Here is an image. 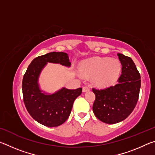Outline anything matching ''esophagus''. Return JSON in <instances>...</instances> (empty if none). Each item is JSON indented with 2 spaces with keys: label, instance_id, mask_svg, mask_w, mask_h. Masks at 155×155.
<instances>
[{
  "label": "esophagus",
  "instance_id": "esophagus-1",
  "mask_svg": "<svg viewBox=\"0 0 155 155\" xmlns=\"http://www.w3.org/2000/svg\"><path fill=\"white\" fill-rule=\"evenodd\" d=\"M90 87H89V86H84V87H83V92H86V91H90Z\"/></svg>",
  "mask_w": 155,
  "mask_h": 155
}]
</instances>
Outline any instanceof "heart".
I'll return each instance as SVG.
<instances>
[{
  "label": "heart",
  "mask_w": 155,
  "mask_h": 155,
  "mask_svg": "<svg viewBox=\"0 0 155 155\" xmlns=\"http://www.w3.org/2000/svg\"><path fill=\"white\" fill-rule=\"evenodd\" d=\"M122 70L121 63L118 59L94 58L84 61L81 71L85 77H94V82L101 87L114 85L118 79Z\"/></svg>",
  "instance_id": "1"
}]
</instances>
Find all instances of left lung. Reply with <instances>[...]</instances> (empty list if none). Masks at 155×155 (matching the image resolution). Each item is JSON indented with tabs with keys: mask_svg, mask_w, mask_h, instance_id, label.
<instances>
[{
	"mask_svg": "<svg viewBox=\"0 0 155 155\" xmlns=\"http://www.w3.org/2000/svg\"><path fill=\"white\" fill-rule=\"evenodd\" d=\"M117 56L122 64V74L114 86L101 90L92 88L96 95L93 111L97 118L107 124L125 120L137 104L141 77L132 59L121 53Z\"/></svg>",
	"mask_w": 155,
	"mask_h": 155,
	"instance_id": "left-lung-1",
	"label": "left lung"
}]
</instances>
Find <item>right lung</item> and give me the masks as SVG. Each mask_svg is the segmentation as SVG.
Returning <instances> with one entry per match:
<instances>
[{
  "instance_id": "obj_1",
  "label": "right lung",
  "mask_w": 155,
  "mask_h": 155,
  "mask_svg": "<svg viewBox=\"0 0 155 155\" xmlns=\"http://www.w3.org/2000/svg\"><path fill=\"white\" fill-rule=\"evenodd\" d=\"M47 62L70 66L67 53L52 52L34 59L23 77V100L31 116L44 126L55 127L68 118L74 100L82 93V88L61 90L51 95L42 93L38 83L41 70Z\"/></svg>"
}]
</instances>
